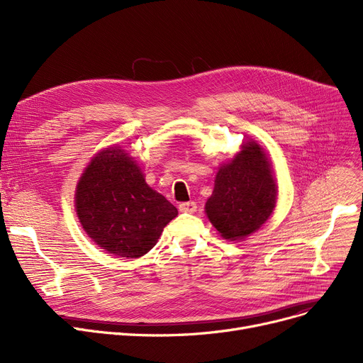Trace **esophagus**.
<instances>
[{
  "label": "esophagus",
  "instance_id": "esophagus-1",
  "mask_svg": "<svg viewBox=\"0 0 363 363\" xmlns=\"http://www.w3.org/2000/svg\"><path fill=\"white\" fill-rule=\"evenodd\" d=\"M179 211L184 213H194L197 211V204L194 201H186L179 204Z\"/></svg>",
  "mask_w": 363,
  "mask_h": 363
}]
</instances>
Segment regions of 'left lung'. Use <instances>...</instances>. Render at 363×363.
Returning a JSON list of instances; mask_svg holds the SVG:
<instances>
[{"mask_svg":"<svg viewBox=\"0 0 363 363\" xmlns=\"http://www.w3.org/2000/svg\"><path fill=\"white\" fill-rule=\"evenodd\" d=\"M231 163L216 175L206 213L223 238L241 240L266 222L274 211L277 185L263 150L245 143Z\"/></svg>","mask_w":363,"mask_h":363,"instance_id":"8db88e82","label":"left lung"}]
</instances>
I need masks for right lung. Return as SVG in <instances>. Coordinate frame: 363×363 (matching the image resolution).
Wrapping results in <instances>:
<instances>
[{
    "mask_svg": "<svg viewBox=\"0 0 363 363\" xmlns=\"http://www.w3.org/2000/svg\"><path fill=\"white\" fill-rule=\"evenodd\" d=\"M76 212L86 234L119 257H140L156 245L177 207L151 189L121 148L95 156L76 188Z\"/></svg>",
    "mask_w": 363,
    "mask_h": 363,
    "instance_id": "add662e5",
    "label": "right lung"
}]
</instances>
